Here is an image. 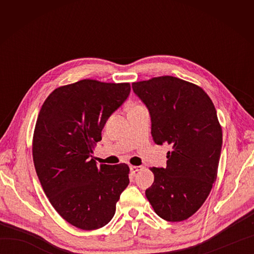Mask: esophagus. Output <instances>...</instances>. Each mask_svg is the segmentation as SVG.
<instances>
[{
    "label": "esophagus",
    "mask_w": 254,
    "mask_h": 254,
    "mask_svg": "<svg viewBox=\"0 0 254 254\" xmlns=\"http://www.w3.org/2000/svg\"><path fill=\"white\" fill-rule=\"evenodd\" d=\"M130 170H131V174H135V172L142 170V167L141 166H130Z\"/></svg>",
    "instance_id": "esophagus-1"
}]
</instances>
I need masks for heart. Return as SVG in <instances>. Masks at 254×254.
Listing matches in <instances>:
<instances>
[{
    "mask_svg": "<svg viewBox=\"0 0 254 254\" xmlns=\"http://www.w3.org/2000/svg\"><path fill=\"white\" fill-rule=\"evenodd\" d=\"M137 107H139V106H137V105H132V107L130 108V109H133V108H137Z\"/></svg>",
    "mask_w": 254,
    "mask_h": 254,
    "instance_id": "b5f03b06",
    "label": "heart"
}]
</instances>
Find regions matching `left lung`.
Returning a JSON list of instances; mask_svg holds the SVG:
<instances>
[{"label": "left lung", "mask_w": 254, "mask_h": 254, "mask_svg": "<svg viewBox=\"0 0 254 254\" xmlns=\"http://www.w3.org/2000/svg\"><path fill=\"white\" fill-rule=\"evenodd\" d=\"M132 88L149 111L154 142L171 146L166 168H150L154 182L145 194L159 217L182 222L202 206L216 180L223 144L216 109L201 87L174 76Z\"/></svg>", "instance_id": "8db88e82"}]
</instances>
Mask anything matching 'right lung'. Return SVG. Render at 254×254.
Wrapping results in <instances>:
<instances>
[{
  "mask_svg": "<svg viewBox=\"0 0 254 254\" xmlns=\"http://www.w3.org/2000/svg\"><path fill=\"white\" fill-rule=\"evenodd\" d=\"M128 83L82 79L61 86L42 105L32 138V158L47 197L60 216L83 230L104 227L127 187V164L97 166L101 131L130 95Z\"/></svg>",
  "mask_w": 254,
  "mask_h": 254,
  "instance_id": "1",
  "label": "right lung"
}]
</instances>
